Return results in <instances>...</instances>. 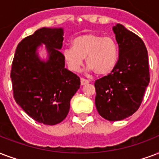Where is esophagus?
Listing matches in <instances>:
<instances>
[{"mask_svg": "<svg viewBox=\"0 0 159 159\" xmlns=\"http://www.w3.org/2000/svg\"><path fill=\"white\" fill-rule=\"evenodd\" d=\"M89 83V81L87 79H84V78H81V85L82 86H84V85Z\"/></svg>", "mask_w": 159, "mask_h": 159, "instance_id": "1", "label": "esophagus"}]
</instances>
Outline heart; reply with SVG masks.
Listing matches in <instances>:
<instances>
[{
    "label": "heart",
    "instance_id": "obj_1",
    "mask_svg": "<svg viewBox=\"0 0 159 159\" xmlns=\"http://www.w3.org/2000/svg\"><path fill=\"white\" fill-rule=\"evenodd\" d=\"M71 45L63 49L62 57L69 70L74 72L80 71L85 58L88 71L105 76L114 69L118 60L117 46L111 37L83 34L75 37Z\"/></svg>",
    "mask_w": 159,
    "mask_h": 159
}]
</instances>
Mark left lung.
Segmentation results:
<instances>
[{
	"mask_svg": "<svg viewBox=\"0 0 159 159\" xmlns=\"http://www.w3.org/2000/svg\"><path fill=\"white\" fill-rule=\"evenodd\" d=\"M112 31L119 47V58L112 72L94 83L95 104L103 118L120 121L139 108L149 83V68L143 40L121 24L113 26Z\"/></svg>",
	"mask_w": 159,
	"mask_h": 159,
	"instance_id": "1",
	"label": "left lung"
}]
</instances>
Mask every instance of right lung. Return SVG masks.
Returning <instances> with one entry per match:
<instances>
[{"label": "right lung", "instance_id": "right-lung-1", "mask_svg": "<svg viewBox=\"0 0 159 159\" xmlns=\"http://www.w3.org/2000/svg\"><path fill=\"white\" fill-rule=\"evenodd\" d=\"M63 28L38 29L18 44L11 78L16 103L38 123L56 125L68 114L70 101L80 88V78L65 68L60 50ZM45 45L48 58L39 57Z\"/></svg>", "mask_w": 159, "mask_h": 159}]
</instances>
